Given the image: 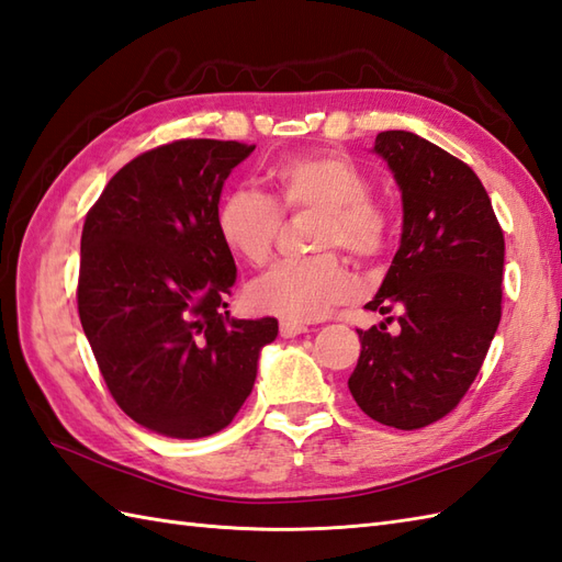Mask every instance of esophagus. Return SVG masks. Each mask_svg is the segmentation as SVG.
Wrapping results in <instances>:
<instances>
[{"instance_id": "esophagus-1", "label": "esophagus", "mask_w": 562, "mask_h": 562, "mask_svg": "<svg viewBox=\"0 0 562 562\" xmlns=\"http://www.w3.org/2000/svg\"><path fill=\"white\" fill-rule=\"evenodd\" d=\"M302 333H308V328H306V325H302V323H294V321H282L280 323V335L282 337H296V335H302Z\"/></svg>"}]
</instances>
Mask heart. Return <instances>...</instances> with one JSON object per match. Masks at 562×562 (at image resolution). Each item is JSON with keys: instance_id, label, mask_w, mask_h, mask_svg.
Here are the masks:
<instances>
[{"instance_id": "heart-1", "label": "heart", "mask_w": 562, "mask_h": 562, "mask_svg": "<svg viewBox=\"0 0 562 562\" xmlns=\"http://www.w3.org/2000/svg\"><path fill=\"white\" fill-rule=\"evenodd\" d=\"M276 199L256 189H232L217 207V232L227 249L249 266H263L276 251L282 213L318 211L311 249L323 251L302 260H282L246 290V302L258 313L306 323L349 302L355 278L345 249L363 266H375L393 246L395 215L371 195L367 172L340 150H308L270 167Z\"/></svg>"}]
</instances>
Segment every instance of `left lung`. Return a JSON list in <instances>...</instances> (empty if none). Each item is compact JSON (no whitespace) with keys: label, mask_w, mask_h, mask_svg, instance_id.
I'll list each match as a JSON object with an SVG mask.
<instances>
[{"label":"left lung","mask_w":562,"mask_h":562,"mask_svg":"<svg viewBox=\"0 0 562 562\" xmlns=\"http://www.w3.org/2000/svg\"><path fill=\"white\" fill-rule=\"evenodd\" d=\"M402 189V241L369 311L385 323L357 330L349 393L373 422L400 430L458 407L484 363L503 313L505 237L474 169L409 132L375 136ZM393 307L400 317H390ZM398 321V333L386 323Z\"/></svg>","instance_id":"1"}]
</instances>
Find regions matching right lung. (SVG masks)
Returning <instances> with one entry per match:
<instances>
[{"instance_id":"1","label":"right lung","mask_w":562,"mask_h":562,"mask_svg":"<svg viewBox=\"0 0 562 562\" xmlns=\"http://www.w3.org/2000/svg\"><path fill=\"white\" fill-rule=\"evenodd\" d=\"M256 146L179 138L140 153L90 207L78 318L122 412L169 438H205L251 395L276 318L234 321L237 282L217 232L222 184Z\"/></svg>"}]
</instances>
